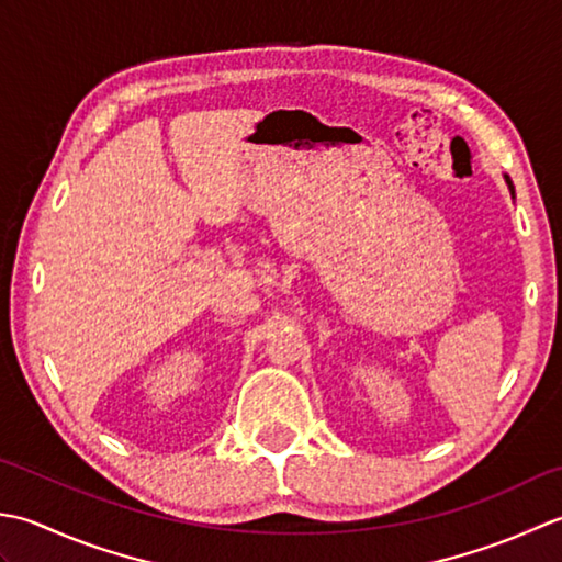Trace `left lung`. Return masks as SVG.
<instances>
[{
    "label": "left lung",
    "mask_w": 562,
    "mask_h": 562,
    "mask_svg": "<svg viewBox=\"0 0 562 562\" xmlns=\"http://www.w3.org/2000/svg\"><path fill=\"white\" fill-rule=\"evenodd\" d=\"M507 184H509V189H512V193H514V187H512V181H509V177H507Z\"/></svg>",
    "instance_id": "obj_1"
}]
</instances>
